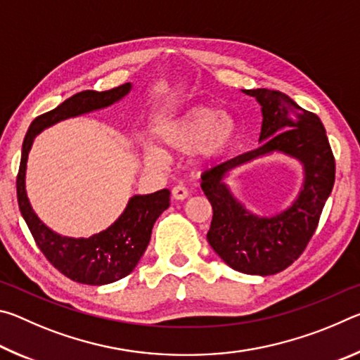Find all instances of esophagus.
<instances>
[{
	"instance_id": "1",
	"label": "esophagus",
	"mask_w": 360,
	"mask_h": 360,
	"mask_svg": "<svg viewBox=\"0 0 360 360\" xmlns=\"http://www.w3.org/2000/svg\"><path fill=\"white\" fill-rule=\"evenodd\" d=\"M172 195L174 200H186L188 197V191L184 186H174L172 188Z\"/></svg>"
}]
</instances>
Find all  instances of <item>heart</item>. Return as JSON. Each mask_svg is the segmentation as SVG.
Instances as JSON below:
<instances>
[{
  "instance_id": "1",
  "label": "heart",
  "mask_w": 360,
  "mask_h": 360,
  "mask_svg": "<svg viewBox=\"0 0 360 360\" xmlns=\"http://www.w3.org/2000/svg\"><path fill=\"white\" fill-rule=\"evenodd\" d=\"M236 136V122L214 108L195 106L167 122L158 131L162 149L186 155L197 152L202 160H214L227 150ZM146 162L158 165L162 152L155 148L146 150Z\"/></svg>"
}]
</instances>
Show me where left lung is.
<instances>
[{
    "label": "left lung",
    "instance_id": "8db88e82",
    "mask_svg": "<svg viewBox=\"0 0 360 360\" xmlns=\"http://www.w3.org/2000/svg\"><path fill=\"white\" fill-rule=\"evenodd\" d=\"M243 92L262 106L260 146L203 173L202 188L212 206L206 238L230 268L268 276L294 264L311 240L333 188L335 158L318 115L278 90ZM273 151L302 163L304 184L289 209L275 217H257L233 197L224 178L231 169Z\"/></svg>",
    "mask_w": 360,
    "mask_h": 360
}]
</instances>
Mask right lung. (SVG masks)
<instances>
[{"label":"right lung","mask_w":360,"mask_h":360,"mask_svg":"<svg viewBox=\"0 0 360 360\" xmlns=\"http://www.w3.org/2000/svg\"><path fill=\"white\" fill-rule=\"evenodd\" d=\"M130 90L131 84L127 82L106 92L85 90L72 95L56 109L36 117L23 139L20 168L17 174V200L20 212L46 259L60 273L76 283L103 285L130 275L149 245L155 221L169 206V191L162 188L148 195H133L111 227L89 238H68L49 229L30 205L25 188L28 152L36 135L47 127L111 106L124 98Z\"/></svg>","instance_id":"obj_1"}]
</instances>
